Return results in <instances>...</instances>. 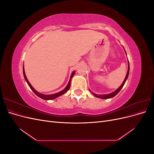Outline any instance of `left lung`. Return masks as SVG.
<instances>
[{
    "label": "left lung",
    "instance_id": "8db88e82",
    "mask_svg": "<svg viewBox=\"0 0 154 154\" xmlns=\"http://www.w3.org/2000/svg\"><path fill=\"white\" fill-rule=\"evenodd\" d=\"M125 53H126V51H125ZM126 54H127V53H126ZM128 71H127V75H126V76H125V80H124V81H123V82L122 84L121 85L119 86V87L118 88H117V89H116L115 91H114V92H111V93H110V94H95V93H94V92H91V91L89 89L90 92H91L92 93V94L93 95H94L95 97H99V98H101V99H109V98H112V97H114V96H115L116 94H117L118 93L121 91V89H122V88H123V87L124 86V85H125V83L126 81H127V78H128V77L129 71H130L129 62H128Z\"/></svg>",
    "mask_w": 154,
    "mask_h": 154
}]
</instances>
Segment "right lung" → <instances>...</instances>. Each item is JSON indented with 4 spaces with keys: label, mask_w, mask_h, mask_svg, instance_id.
Here are the masks:
<instances>
[{
    "label": "right lung",
    "mask_w": 154,
    "mask_h": 154,
    "mask_svg": "<svg viewBox=\"0 0 154 154\" xmlns=\"http://www.w3.org/2000/svg\"><path fill=\"white\" fill-rule=\"evenodd\" d=\"M74 73H75V71H73V72H72L71 75V78H70V80H69V81L68 84H67V85L66 86V87L63 90L61 91L60 92H57V93H56V94H42V93H40V92H37V91L35 89V88H34L33 87H32V86L30 84V83L29 82L28 80H27V78L26 76L25 71H24V66H23V74H24V78H25V80H26V82L27 83V84H28L29 87H30L32 91H33V92L35 93V94L36 96H38V97H40V98L43 99V100H54V99H55V98H57V97H59V96H60L63 95V94H65V93H66V92L69 89L70 86H71V79H72V78L73 77V76L74 75Z\"/></svg>",
    "instance_id": "obj_1"
}]
</instances>
